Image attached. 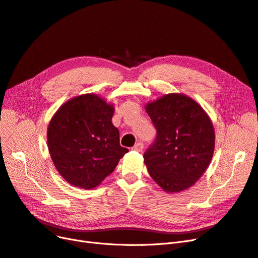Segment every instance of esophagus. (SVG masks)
I'll return each mask as SVG.
<instances>
[{
  "instance_id": "obj_1",
  "label": "esophagus",
  "mask_w": 258,
  "mask_h": 258,
  "mask_svg": "<svg viewBox=\"0 0 258 258\" xmlns=\"http://www.w3.org/2000/svg\"><path fill=\"white\" fill-rule=\"evenodd\" d=\"M144 148H145L144 144H142L141 141H138L137 144L134 147H133V150H135L137 152H142V151H144Z\"/></svg>"
}]
</instances>
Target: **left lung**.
Masks as SVG:
<instances>
[{
    "instance_id": "8db88e82",
    "label": "left lung",
    "mask_w": 258,
    "mask_h": 258,
    "mask_svg": "<svg viewBox=\"0 0 258 258\" xmlns=\"http://www.w3.org/2000/svg\"><path fill=\"white\" fill-rule=\"evenodd\" d=\"M156 138L145 152L149 174L167 192L192 186L205 172L215 150V131L200 105L171 93L146 105Z\"/></svg>"
}]
</instances>
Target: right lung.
Masks as SVG:
<instances>
[{
	"label": "right lung",
	"mask_w": 258,
	"mask_h": 258,
	"mask_svg": "<svg viewBox=\"0 0 258 258\" xmlns=\"http://www.w3.org/2000/svg\"><path fill=\"white\" fill-rule=\"evenodd\" d=\"M113 106L92 93L66 102L47 127L53 163L69 184L92 189L103 182L128 150L120 146Z\"/></svg>",
	"instance_id": "obj_1"
}]
</instances>
